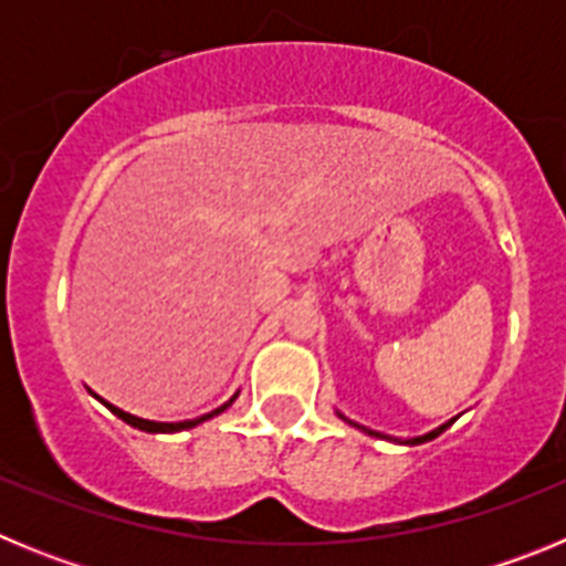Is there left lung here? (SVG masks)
Here are the masks:
<instances>
[{"label":"left lung","instance_id":"obj_1","mask_svg":"<svg viewBox=\"0 0 566 566\" xmlns=\"http://www.w3.org/2000/svg\"><path fill=\"white\" fill-rule=\"evenodd\" d=\"M337 417H339V419H345L343 413H339V411H337ZM345 422H348V424H354V428H357V431L368 433V437L385 439V442H399V444H422V442H431V439H437L439 433H442V431H448V428H451V424H453V419H448V422H444V424H439V428H433V431L422 433V437H411V439H394V437H385V433H377V431H371V428H363V424L352 422V419H345Z\"/></svg>","mask_w":566,"mask_h":566}]
</instances>
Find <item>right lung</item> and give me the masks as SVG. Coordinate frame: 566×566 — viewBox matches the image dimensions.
I'll use <instances>...</instances> for the list:
<instances>
[{
  "label": "right lung",
  "instance_id": "1",
  "mask_svg": "<svg viewBox=\"0 0 566 566\" xmlns=\"http://www.w3.org/2000/svg\"><path fill=\"white\" fill-rule=\"evenodd\" d=\"M90 394H93V391H90ZM93 397H96V394H93ZM96 399H98V402H104L102 397H96ZM234 399H238V394H234V397L229 399V402H223L221 408H214V411L203 413V417L184 419V422H153V419L133 417V413L122 411V408H115V405H109V402H104V405H107V408L115 413V417L124 419V422L133 424V428H138V431H144V433H178V431H189V428H195V424H201V422H207V419H212V417H218V413H223L229 408V405L234 402Z\"/></svg>",
  "mask_w": 566,
  "mask_h": 566
}]
</instances>
